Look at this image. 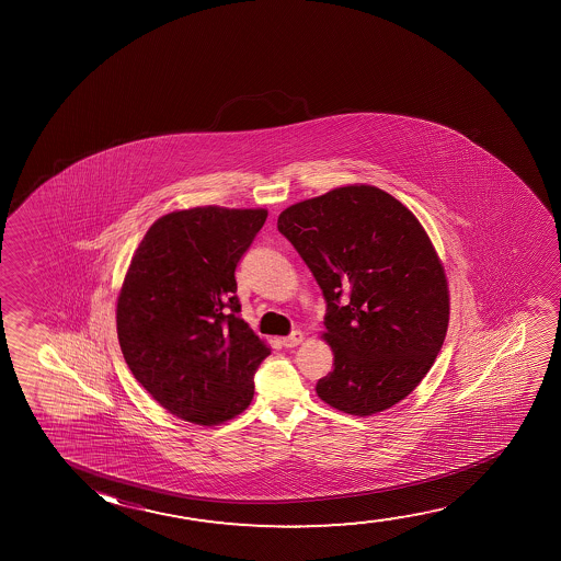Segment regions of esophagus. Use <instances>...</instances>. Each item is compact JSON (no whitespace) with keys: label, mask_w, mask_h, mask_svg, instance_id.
Masks as SVG:
<instances>
[{"label":"esophagus","mask_w":561,"mask_h":561,"mask_svg":"<svg viewBox=\"0 0 561 561\" xmlns=\"http://www.w3.org/2000/svg\"><path fill=\"white\" fill-rule=\"evenodd\" d=\"M302 339H305V333H302V331H293L289 337L282 339V343H284V346H287V348H293V346L300 345V343H302Z\"/></svg>","instance_id":"34e87169"}]
</instances>
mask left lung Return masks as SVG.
<instances>
[{"instance_id":"8db88e82","label":"left lung","mask_w":561,"mask_h":561,"mask_svg":"<svg viewBox=\"0 0 561 561\" xmlns=\"http://www.w3.org/2000/svg\"><path fill=\"white\" fill-rule=\"evenodd\" d=\"M277 230L328 300L333 371L316 383L318 397L358 417L407 399L450 320L445 266L414 213L376 185L351 184L285 208Z\"/></svg>"}]
</instances>
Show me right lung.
Returning a JSON list of instances; mask_svg holds the SVG:
<instances>
[{
  "instance_id": "right-lung-1",
  "label": "right lung",
  "mask_w": 561,
  "mask_h": 561,
  "mask_svg": "<svg viewBox=\"0 0 561 561\" xmlns=\"http://www.w3.org/2000/svg\"><path fill=\"white\" fill-rule=\"evenodd\" d=\"M266 208L172 210L147 230L116 297L131 376L164 410L213 427L251 404L270 346L239 318L236 266Z\"/></svg>"
}]
</instances>
